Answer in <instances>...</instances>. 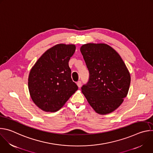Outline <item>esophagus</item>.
<instances>
[{
  "label": "esophagus",
  "mask_w": 153,
  "mask_h": 153,
  "mask_svg": "<svg viewBox=\"0 0 153 153\" xmlns=\"http://www.w3.org/2000/svg\"><path fill=\"white\" fill-rule=\"evenodd\" d=\"M76 84H77V86L79 87V88H80L81 86H82V82H81V81H78Z\"/></svg>",
  "instance_id": "34e87169"
}]
</instances>
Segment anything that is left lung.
Wrapping results in <instances>:
<instances>
[{"mask_svg":"<svg viewBox=\"0 0 153 153\" xmlns=\"http://www.w3.org/2000/svg\"><path fill=\"white\" fill-rule=\"evenodd\" d=\"M80 50L90 73L88 82L82 87V93L97 113L113 112L129 91L131 76L126 65L106 43H86Z\"/></svg>","mask_w":153,"mask_h":153,"instance_id":"obj_1","label":"left lung"}]
</instances>
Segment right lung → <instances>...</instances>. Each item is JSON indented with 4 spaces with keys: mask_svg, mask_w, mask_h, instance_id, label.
<instances>
[{
    "mask_svg": "<svg viewBox=\"0 0 153 153\" xmlns=\"http://www.w3.org/2000/svg\"><path fill=\"white\" fill-rule=\"evenodd\" d=\"M75 50L74 44L56 45L43 53L31 68L28 90L32 100L42 110L58 111L77 90L68 65Z\"/></svg>",
    "mask_w": 153,
    "mask_h": 153,
    "instance_id": "right-lung-1",
    "label": "right lung"
}]
</instances>
